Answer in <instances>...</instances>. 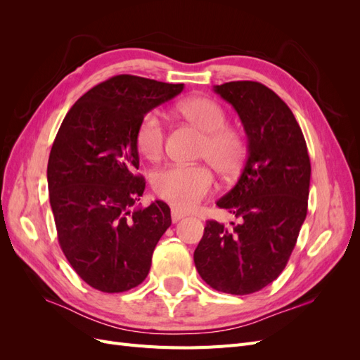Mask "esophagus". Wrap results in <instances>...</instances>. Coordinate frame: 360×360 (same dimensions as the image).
<instances>
[{
  "label": "esophagus",
  "mask_w": 360,
  "mask_h": 360,
  "mask_svg": "<svg viewBox=\"0 0 360 360\" xmlns=\"http://www.w3.org/2000/svg\"><path fill=\"white\" fill-rule=\"evenodd\" d=\"M183 217H186V213H183V212L177 210V209H172V210H171V219H172V222H174V224L179 222V221H181Z\"/></svg>",
  "instance_id": "obj_1"
}]
</instances>
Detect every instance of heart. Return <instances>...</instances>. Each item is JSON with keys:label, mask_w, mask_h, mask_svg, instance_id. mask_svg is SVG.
<instances>
[{"label": "heart", "mask_w": 360, "mask_h": 360, "mask_svg": "<svg viewBox=\"0 0 360 360\" xmlns=\"http://www.w3.org/2000/svg\"><path fill=\"white\" fill-rule=\"evenodd\" d=\"M179 112L205 134L201 158L209 160L222 176H233L242 168L246 143L237 129L228 127L224 108L209 97H191L179 105ZM139 153L156 160L165 146V123L158 111L147 112L136 129ZM153 189L162 200L183 210L193 209L214 189V177L205 165H169L153 177Z\"/></svg>", "instance_id": "b5f03b06"}]
</instances>
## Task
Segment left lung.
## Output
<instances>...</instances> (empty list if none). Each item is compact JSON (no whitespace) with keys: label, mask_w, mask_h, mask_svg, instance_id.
Listing matches in <instances>:
<instances>
[{"label":"left lung","mask_w":360,"mask_h":360,"mask_svg":"<svg viewBox=\"0 0 360 360\" xmlns=\"http://www.w3.org/2000/svg\"><path fill=\"white\" fill-rule=\"evenodd\" d=\"M213 90L240 118L248 159L236 186L216 201L237 222L207 221L193 261L212 288L243 296L285 269L308 212L311 162L299 123L275 91L254 81Z\"/></svg>","instance_id":"1"}]
</instances>
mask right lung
<instances>
[{
  "mask_svg": "<svg viewBox=\"0 0 360 360\" xmlns=\"http://www.w3.org/2000/svg\"><path fill=\"white\" fill-rule=\"evenodd\" d=\"M183 86L118 75L76 101L60 126L48 160L51 209L64 255L96 290L122 292L139 285L171 225L163 201L132 209L146 189V180L134 174L136 129Z\"/></svg>",
  "mask_w": 360,
  "mask_h": 360,
  "instance_id": "obj_1",
  "label": "right lung"
}]
</instances>
